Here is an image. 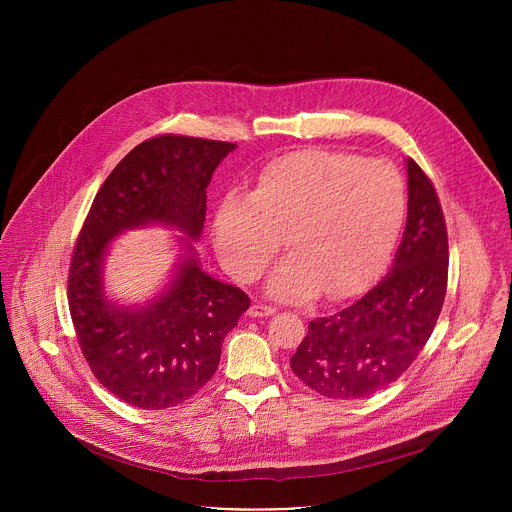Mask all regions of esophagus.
<instances>
[{
    "instance_id": "1",
    "label": "esophagus",
    "mask_w": 512,
    "mask_h": 512,
    "mask_svg": "<svg viewBox=\"0 0 512 512\" xmlns=\"http://www.w3.org/2000/svg\"><path fill=\"white\" fill-rule=\"evenodd\" d=\"M275 314V308L273 306H265V304H255L249 308V316L251 318H267V316H273Z\"/></svg>"
}]
</instances>
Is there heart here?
<instances>
[{
  "label": "heart",
  "instance_id": "b5f03b06",
  "mask_svg": "<svg viewBox=\"0 0 512 512\" xmlns=\"http://www.w3.org/2000/svg\"><path fill=\"white\" fill-rule=\"evenodd\" d=\"M407 188L385 160L328 150L275 158L251 194H227L214 214V243L225 267L245 283L261 277L281 247L291 253L269 291L306 300L322 289L354 296L383 267L403 229Z\"/></svg>",
  "mask_w": 512,
  "mask_h": 512
}]
</instances>
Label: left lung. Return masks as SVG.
Here are the masks:
<instances>
[{
	"instance_id": "obj_1",
	"label": "left lung",
	"mask_w": 512,
	"mask_h": 512,
	"mask_svg": "<svg viewBox=\"0 0 512 512\" xmlns=\"http://www.w3.org/2000/svg\"><path fill=\"white\" fill-rule=\"evenodd\" d=\"M407 225L389 273L348 308L316 318L291 371L328 399H364L395 383L423 350L448 289V231L425 172L407 158Z\"/></svg>"
}]
</instances>
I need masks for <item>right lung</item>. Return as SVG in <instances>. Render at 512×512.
Wrapping results in <instances>:
<instances>
[{"label":"right lung","instance_id":"add662e5","mask_svg":"<svg viewBox=\"0 0 512 512\" xmlns=\"http://www.w3.org/2000/svg\"><path fill=\"white\" fill-rule=\"evenodd\" d=\"M237 143L158 135L133 148L99 188L72 251L68 308L97 381L137 409L184 403L214 375L225 336L249 308L243 289L204 273L194 255L212 172ZM158 222L182 230L185 259L163 294L139 309L102 291L108 243Z\"/></svg>","mask_w":512,"mask_h":512}]
</instances>
